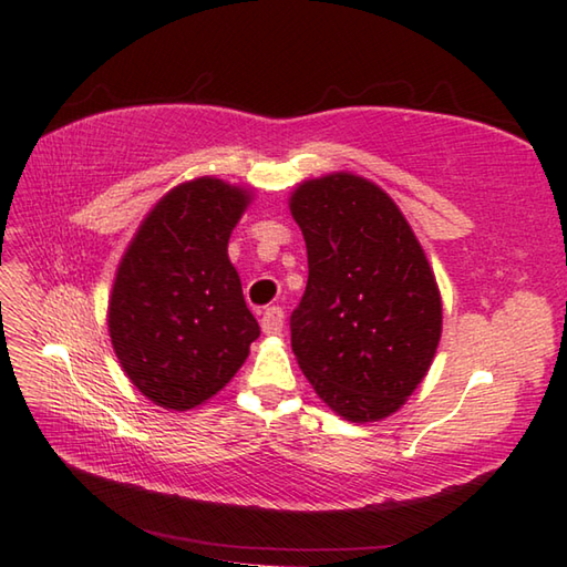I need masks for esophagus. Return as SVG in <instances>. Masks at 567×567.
Returning a JSON list of instances; mask_svg holds the SVG:
<instances>
[{
  "instance_id": "obj_1",
  "label": "esophagus",
  "mask_w": 567,
  "mask_h": 567,
  "mask_svg": "<svg viewBox=\"0 0 567 567\" xmlns=\"http://www.w3.org/2000/svg\"><path fill=\"white\" fill-rule=\"evenodd\" d=\"M260 327H262V333L268 336H277L282 331L285 327V311L282 307H268L262 311V319H260Z\"/></svg>"
}]
</instances>
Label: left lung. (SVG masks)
<instances>
[{"label": "left lung", "instance_id": "1", "mask_svg": "<svg viewBox=\"0 0 567 567\" xmlns=\"http://www.w3.org/2000/svg\"><path fill=\"white\" fill-rule=\"evenodd\" d=\"M309 280L290 317L307 380L348 421L390 416L416 390L441 339V297L396 204L355 175L292 195Z\"/></svg>", "mask_w": 567, "mask_h": 567}]
</instances>
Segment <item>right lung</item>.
<instances>
[{
	"label": "right lung",
	"mask_w": 567,
	"mask_h": 567,
	"mask_svg": "<svg viewBox=\"0 0 567 567\" xmlns=\"http://www.w3.org/2000/svg\"><path fill=\"white\" fill-rule=\"evenodd\" d=\"M246 204V189L214 177L179 185L155 204L118 265L112 346L155 404L185 412L209 400L260 336L226 252Z\"/></svg>",
	"instance_id": "right-lung-1"
}]
</instances>
